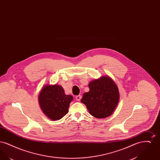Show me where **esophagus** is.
I'll list each match as a JSON object with an SVG mask.
<instances>
[{
  "mask_svg": "<svg viewBox=\"0 0 160 160\" xmlns=\"http://www.w3.org/2000/svg\"><path fill=\"white\" fill-rule=\"evenodd\" d=\"M81 98H82V96L81 95H77V96L76 97V99L77 101H80Z\"/></svg>",
  "mask_w": 160,
  "mask_h": 160,
  "instance_id": "esophagus-1",
  "label": "esophagus"
}]
</instances>
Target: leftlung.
Here are the masks:
<instances>
[{
	"instance_id": "obj_1",
	"label": "left lung",
	"mask_w": 160,
	"mask_h": 160,
	"mask_svg": "<svg viewBox=\"0 0 160 160\" xmlns=\"http://www.w3.org/2000/svg\"><path fill=\"white\" fill-rule=\"evenodd\" d=\"M88 86L89 91L84 93L81 102L89 113L98 119L111 116L120 98L118 88L112 78L103 76L92 80Z\"/></svg>"
}]
</instances>
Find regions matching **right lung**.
<instances>
[{
    "label": "right lung",
    "mask_w": 160,
    "mask_h": 160,
    "mask_svg": "<svg viewBox=\"0 0 160 160\" xmlns=\"http://www.w3.org/2000/svg\"><path fill=\"white\" fill-rule=\"evenodd\" d=\"M73 97L66 95L63 88L58 84L44 85L38 96V102L44 114L51 120L61 119L68 113Z\"/></svg>",
    "instance_id": "obj_1"
}]
</instances>
